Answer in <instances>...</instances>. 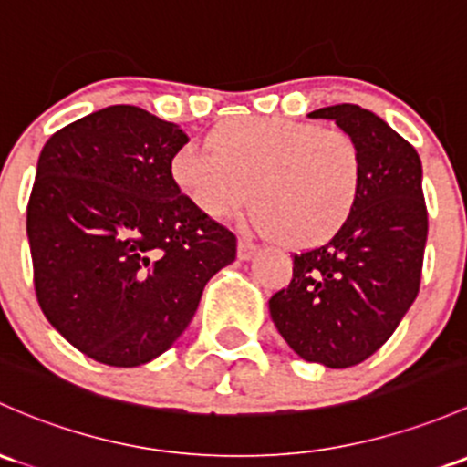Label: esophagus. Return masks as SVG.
I'll return each instance as SVG.
<instances>
[{
  "instance_id": "obj_1",
  "label": "esophagus",
  "mask_w": 467,
  "mask_h": 467,
  "mask_svg": "<svg viewBox=\"0 0 467 467\" xmlns=\"http://www.w3.org/2000/svg\"><path fill=\"white\" fill-rule=\"evenodd\" d=\"M254 250H257V246H254L253 242H248V239H239V244H237V257L242 259V262H248V259L254 254Z\"/></svg>"
}]
</instances>
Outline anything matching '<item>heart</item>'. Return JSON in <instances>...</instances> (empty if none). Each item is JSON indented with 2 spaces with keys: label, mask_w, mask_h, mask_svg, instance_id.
<instances>
[{
  "label": "heart",
  "mask_w": 467,
  "mask_h": 467,
  "mask_svg": "<svg viewBox=\"0 0 467 467\" xmlns=\"http://www.w3.org/2000/svg\"><path fill=\"white\" fill-rule=\"evenodd\" d=\"M208 147H183L170 163L176 188L205 219L233 217L253 188L254 230L304 248L333 237L356 208L362 154L347 131L239 116L213 127Z\"/></svg>",
  "instance_id": "1"
}]
</instances>
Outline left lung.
Returning a JSON list of instances; mask_svg holds the SVG:
<instances>
[{"label":"left lung","mask_w":467,"mask_h":467,"mask_svg":"<svg viewBox=\"0 0 467 467\" xmlns=\"http://www.w3.org/2000/svg\"><path fill=\"white\" fill-rule=\"evenodd\" d=\"M308 118L336 120L360 147V194L324 246L293 257L291 284L268 308L299 358L347 369L389 340L419 296L428 242L423 165L374 111L345 102Z\"/></svg>","instance_id":"1"}]
</instances>
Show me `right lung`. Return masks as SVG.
I'll return each instance as SVG.
<instances>
[{"label":"right lung","mask_w":467,"mask_h":467,"mask_svg":"<svg viewBox=\"0 0 467 467\" xmlns=\"http://www.w3.org/2000/svg\"><path fill=\"white\" fill-rule=\"evenodd\" d=\"M179 125L111 105L47 140L26 210L37 302L78 351L139 367L179 340L237 239L171 181Z\"/></svg>","instance_id":"right-lung-1"}]
</instances>
